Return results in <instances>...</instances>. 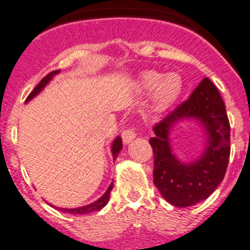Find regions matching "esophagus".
Here are the masks:
<instances>
[{
    "instance_id": "1",
    "label": "esophagus",
    "mask_w": 250,
    "mask_h": 250,
    "mask_svg": "<svg viewBox=\"0 0 250 250\" xmlns=\"http://www.w3.org/2000/svg\"><path fill=\"white\" fill-rule=\"evenodd\" d=\"M137 137V132L136 129L133 127H129L128 129L123 130L122 132V139H123V143L128 144L133 141V139Z\"/></svg>"
}]
</instances>
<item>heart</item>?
<instances>
[{"label": "heart", "mask_w": 250, "mask_h": 250, "mask_svg": "<svg viewBox=\"0 0 250 250\" xmlns=\"http://www.w3.org/2000/svg\"><path fill=\"white\" fill-rule=\"evenodd\" d=\"M139 86L146 92L154 91L153 108L163 112L176 102L183 92V79L179 74H162L158 71H146L139 78Z\"/></svg>", "instance_id": "obj_1"}]
</instances>
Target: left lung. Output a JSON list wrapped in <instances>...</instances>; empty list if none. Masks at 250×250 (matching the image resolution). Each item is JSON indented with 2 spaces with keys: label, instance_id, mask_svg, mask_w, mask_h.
Segmentation results:
<instances>
[{
  "label": "left lung",
  "instance_id": "obj_1",
  "mask_svg": "<svg viewBox=\"0 0 250 250\" xmlns=\"http://www.w3.org/2000/svg\"><path fill=\"white\" fill-rule=\"evenodd\" d=\"M193 118L207 129L208 146L199 161L180 162L172 154L169 128ZM149 139L154 154V185L169 204L193 206L206 200L223 180L230 154V125L225 102L209 79L205 78L186 101L181 102L153 127Z\"/></svg>",
  "mask_w": 250,
  "mask_h": 250
}]
</instances>
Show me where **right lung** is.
<instances>
[{
	"label": "right lung",
	"instance_id": "right-lung-1",
	"mask_svg": "<svg viewBox=\"0 0 250 250\" xmlns=\"http://www.w3.org/2000/svg\"><path fill=\"white\" fill-rule=\"evenodd\" d=\"M58 72L59 71H58V70H55V71L49 72L48 75L44 76V78L42 79L41 83H39L38 85L34 87V90L29 93V96L27 97V101H29V100L33 99L36 95H38V93L43 90L44 86H45L46 83L51 80V78H53V76L57 75ZM121 149H122V139H121V137H117V138L113 141V143H112V155H113V159H116V158L118 157V154H120ZM112 188H113V183L109 185V188H107V191L104 193V196H102V197H100V199L97 200V201L93 202V204L87 205V206L78 207V208H60V211H62L64 213H72V214H83V213H90V212L100 211V209L104 208V207L107 205V202H108L109 193H111Z\"/></svg>",
	"mask_w": 250,
	"mask_h": 250
}]
</instances>
